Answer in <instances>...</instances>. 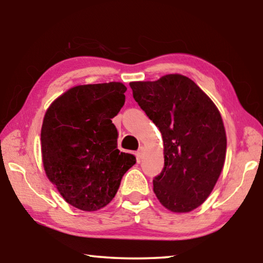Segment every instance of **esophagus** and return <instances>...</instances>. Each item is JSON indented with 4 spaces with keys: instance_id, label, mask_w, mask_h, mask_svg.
I'll return each instance as SVG.
<instances>
[{
    "instance_id": "34e87169",
    "label": "esophagus",
    "mask_w": 263,
    "mask_h": 263,
    "mask_svg": "<svg viewBox=\"0 0 263 263\" xmlns=\"http://www.w3.org/2000/svg\"><path fill=\"white\" fill-rule=\"evenodd\" d=\"M142 154H144V148L140 147L139 149H138V152H137V159H138V161H140V159L142 158Z\"/></svg>"
}]
</instances>
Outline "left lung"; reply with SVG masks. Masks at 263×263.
<instances>
[{
	"label": "left lung",
	"instance_id": "left-lung-1",
	"mask_svg": "<svg viewBox=\"0 0 263 263\" xmlns=\"http://www.w3.org/2000/svg\"><path fill=\"white\" fill-rule=\"evenodd\" d=\"M133 99L159 127L164 167L153 191L173 212H189L211 194L222 171L226 133L215 103L193 80L168 74L131 82Z\"/></svg>",
	"mask_w": 263,
	"mask_h": 263
}]
</instances>
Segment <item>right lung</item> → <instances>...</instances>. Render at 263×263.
Here are the masks:
<instances>
[{
    "mask_svg": "<svg viewBox=\"0 0 263 263\" xmlns=\"http://www.w3.org/2000/svg\"><path fill=\"white\" fill-rule=\"evenodd\" d=\"M121 82L70 88L47 109L42 126L45 173L64 199L83 211L112 201L136 157L117 148L112 119L125 103Z\"/></svg>",
    "mask_w": 263,
    "mask_h": 263,
    "instance_id": "1",
    "label": "right lung"
}]
</instances>
